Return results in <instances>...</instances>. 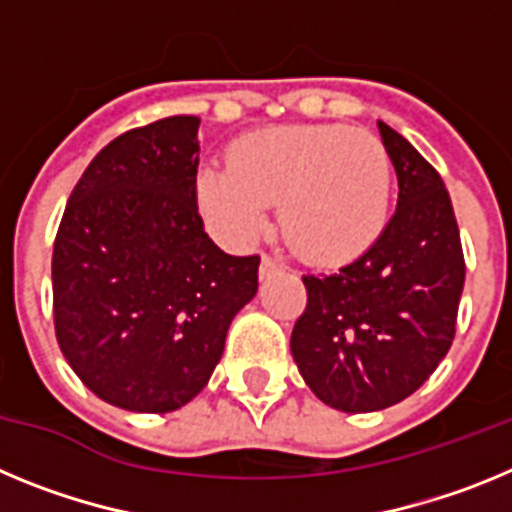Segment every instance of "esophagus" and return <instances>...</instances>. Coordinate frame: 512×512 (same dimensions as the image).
Instances as JSON below:
<instances>
[{
    "label": "esophagus",
    "instance_id": "obj_1",
    "mask_svg": "<svg viewBox=\"0 0 512 512\" xmlns=\"http://www.w3.org/2000/svg\"><path fill=\"white\" fill-rule=\"evenodd\" d=\"M277 271H282V264H279L277 259H271V256H261V266H259L261 279L271 277V274H277Z\"/></svg>",
    "mask_w": 512,
    "mask_h": 512
}]
</instances>
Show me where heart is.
Returning <instances> with one entry per match:
<instances>
[{"instance_id": "1", "label": "heart", "mask_w": 512, "mask_h": 512, "mask_svg": "<svg viewBox=\"0 0 512 512\" xmlns=\"http://www.w3.org/2000/svg\"><path fill=\"white\" fill-rule=\"evenodd\" d=\"M207 215L235 238L261 233L279 202V230L312 261H348L390 215L392 161L382 140L346 125H277L235 143L230 166L200 174Z\"/></svg>"}]
</instances>
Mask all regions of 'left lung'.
Returning <instances> with one entry per match:
<instances>
[{
  "label": "left lung",
  "mask_w": 512,
  "mask_h": 512,
  "mask_svg": "<svg viewBox=\"0 0 512 512\" xmlns=\"http://www.w3.org/2000/svg\"><path fill=\"white\" fill-rule=\"evenodd\" d=\"M379 125L397 171V210L359 259L307 274L292 356L315 397L374 413L413 395L449 354L464 253L443 179L400 133Z\"/></svg>",
  "instance_id": "left-lung-1"
}]
</instances>
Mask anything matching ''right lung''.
Segmentation results:
<instances>
[{
  "label": "right lung",
  "mask_w": 512,
  "mask_h": 512,
  "mask_svg": "<svg viewBox=\"0 0 512 512\" xmlns=\"http://www.w3.org/2000/svg\"><path fill=\"white\" fill-rule=\"evenodd\" d=\"M200 117L128 130L69 197L53 243V320L89 390L130 413H171L205 390L259 256H228L197 210Z\"/></svg>",
  "instance_id": "add662e5"
}]
</instances>
